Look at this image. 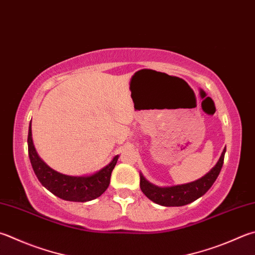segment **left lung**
Segmentation results:
<instances>
[{"label": "left lung", "mask_w": 255, "mask_h": 255, "mask_svg": "<svg viewBox=\"0 0 255 255\" xmlns=\"http://www.w3.org/2000/svg\"><path fill=\"white\" fill-rule=\"evenodd\" d=\"M227 148L221 154L219 161L210 172L194 182L174 186H157L148 182L145 177L140 174V187L146 198L156 204L163 206H182L192 203L204 195L219 176L222 169L224 154Z\"/></svg>", "instance_id": "1"}]
</instances>
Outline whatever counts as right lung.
Returning a JSON list of instances; mask_svg holds the SVG:
<instances>
[{
  "label": "right lung",
  "mask_w": 255,
  "mask_h": 255,
  "mask_svg": "<svg viewBox=\"0 0 255 255\" xmlns=\"http://www.w3.org/2000/svg\"><path fill=\"white\" fill-rule=\"evenodd\" d=\"M27 146L33 171L41 184L57 198L72 202H88L102 195L109 187L111 173L119 158V155H115L107 166L92 175L71 176L51 169L37 155L32 140L31 123L28 127Z\"/></svg>",
  "instance_id": "add662e5"
}]
</instances>
